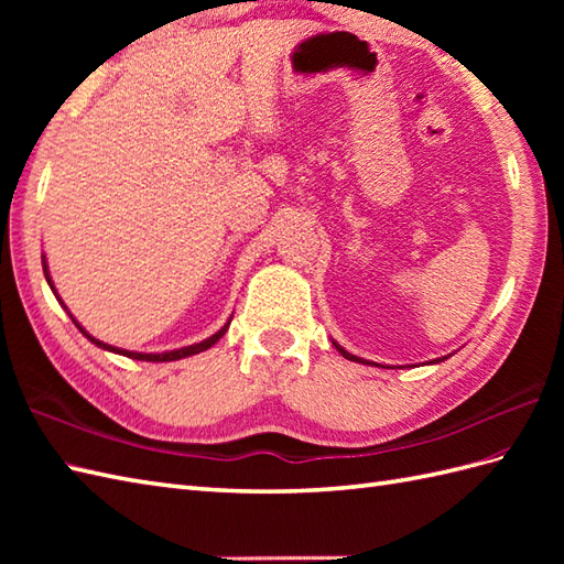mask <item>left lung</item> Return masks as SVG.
Wrapping results in <instances>:
<instances>
[{
    "instance_id": "left-lung-1",
    "label": "left lung",
    "mask_w": 564,
    "mask_h": 564,
    "mask_svg": "<svg viewBox=\"0 0 564 564\" xmlns=\"http://www.w3.org/2000/svg\"><path fill=\"white\" fill-rule=\"evenodd\" d=\"M334 346H337V351L344 356V358H349V361H356V364H370V361H366V358H358V356H354V354H349L346 349H341V346L337 344V341H332ZM448 356H443V358H436V361H429V364H438V361H446ZM378 366V364H376Z\"/></svg>"
}]
</instances>
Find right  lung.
<instances>
[{
    "instance_id": "add662e5",
    "label": "right lung",
    "mask_w": 564,
    "mask_h": 564,
    "mask_svg": "<svg viewBox=\"0 0 564 564\" xmlns=\"http://www.w3.org/2000/svg\"><path fill=\"white\" fill-rule=\"evenodd\" d=\"M43 273H45V281H47V285H51V291L55 293V297H57V303L65 307V303L59 301V295H57V291H55V285H53V279H51V271H47V261H45V254H43ZM67 310V307H65ZM67 315H69V310H67ZM72 317V315H69ZM72 322H75V327L84 334V337H87L91 344H97L99 349H104V351H113V354H121V356H128V358H135V361H152V364H162V361H178V358H186V356H194V354H200V351H206V349H210V346L215 344V341H220L223 339V334L227 332V327H230V322H232V317L225 322V325L213 334V337H208V339H203V341H198V344H191V346H182V349H174V351H164V354H140V351H126V349H118V346H111V344H104V341H99V339H94L91 334L84 329L79 322L72 317Z\"/></svg>"
}]
</instances>
